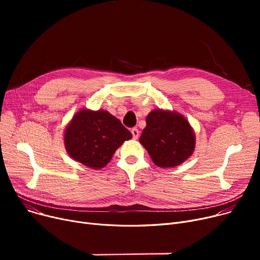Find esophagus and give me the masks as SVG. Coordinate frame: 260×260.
I'll list each match as a JSON object with an SVG mask.
<instances>
[{
    "label": "esophagus",
    "instance_id": "obj_1",
    "mask_svg": "<svg viewBox=\"0 0 260 260\" xmlns=\"http://www.w3.org/2000/svg\"><path fill=\"white\" fill-rule=\"evenodd\" d=\"M131 133L133 135V138L134 139H138V137H139V131H138V128H136V127L132 128Z\"/></svg>",
    "mask_w": 260,
    "mask_h": 260
}]
</instances>
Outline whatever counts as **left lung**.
I'll return each instance as SVG.
<instances>
[{
	"label": "left lung",
	"mask_w": 260,
	"mask_h": 260,
	"mask_svg": "<svg viewBox=\"0 0 260 260\" xmlns=\"http://www.w3.org/2000/svg\"><path fill=\"white\" fill-rule=\"evenodd\" d=\"M140 143L156 166L174 168L193 154L195 135L181 115L156 109L146 117V127L142 132Z\"/></svg>",
	"instance_id": "8db88e82"
}]
</instances>
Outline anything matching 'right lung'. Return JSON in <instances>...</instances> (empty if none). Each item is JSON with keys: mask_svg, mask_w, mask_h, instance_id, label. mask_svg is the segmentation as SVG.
Returning a JSON list of instances; mask_svg holds the SVG:
<instances>
[{"mask_svg": "<svg viewBox=\"0 0 260 260\" xmlns=\"http://www.w3.org/2000/svg\"><path fill=\"white\" fill-rule=\"evenodd\" d=\"M131 138V132L108 112L82 109L68 124L64 141L67 153L76 161L101 169L111 161L116 149Z\"/></svg>", "mask_w": 260, "mask_h": 260, "instance_id": "1", "label": "right lung"}]
</instances>
